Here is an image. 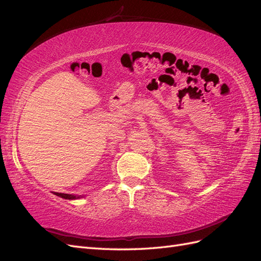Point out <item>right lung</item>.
I'll use <instances>...</instances> for the list:
<instances>
[{"mask_svg":"<svg viewBox=\"0 0 261 261\" xmlns=\"http://www.w3.org/2000/svg\"><path fill=\"white\" fill-rule=\"evenodd\" d=\"M54 193V192H53ZM54 195H57L59 197H62V198L64 199H69V200H73V199H78L81 198L82 196H75V195H70V194H62V193H54Z\"/></svg>","mask_w":261,"mask_h":261,"instance_id":"1","label":"right lung"}]
</instances>
